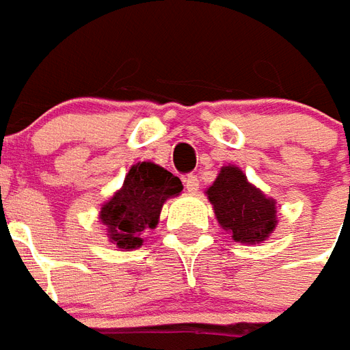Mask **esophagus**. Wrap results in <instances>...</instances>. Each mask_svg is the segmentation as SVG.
Masks as SVG:
<instances>
[{
	"label": "esophagus",
	"instance_id": "obj_1",
	"mask_svg": "<svg viewBox=\"0 0 350 350\" xmlns=\"http://www.w3.org/2000/svg\"><path fill=\"white\" fill-rule=\"evenodd\" d=\"M183 183H185V189L189 191V193H197L198 191V176L187 174L183 178Z\"/></svg>",
	"mask_w": 350,
	"mask_h": 350
}]
</instances>
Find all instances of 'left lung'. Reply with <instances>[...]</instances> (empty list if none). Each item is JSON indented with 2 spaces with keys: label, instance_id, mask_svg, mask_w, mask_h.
<instances>
[{
  "label": "left lung",
  "instance_id": "1",
  "mask_svg": "<svg viewBox=\"0 0 350 350\" xmlns=\"http://www.w3.org/2000/svg\"><path fill=\"white\" fill-rule=\"evenodd\" d=\"M206 195L219 225L232 234L234 242L260 243L278 225L275 200L247 182L245 174L234 165L221 168Z\"/></svg>",
  "mask_w": 350,
  "mask_h": 350
}]
</instances>
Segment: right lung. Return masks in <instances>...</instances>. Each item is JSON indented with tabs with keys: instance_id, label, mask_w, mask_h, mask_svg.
<instances>
[{
	"instance_id": "right-lung-1",
	"label": "right lung",
	"mask_w": 350,
	"mask_h": 350,
	"mask_svg": "<svg viewBox=\"0 0 350 350\" xmlns=\"http://www.w3.org/2000/svg\"><path fill=\"white\" fill-rule=\"evenodd\" d=\"M183 185L180 178L159 165L142 161L129 168L122 189L103 204L100 223L107 227L110 242L120 250H137L144 234L157 227L167 198L178 197Z\"/></svg>"
}]
</instances>
